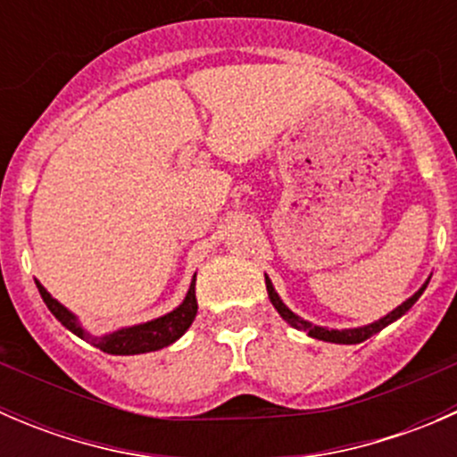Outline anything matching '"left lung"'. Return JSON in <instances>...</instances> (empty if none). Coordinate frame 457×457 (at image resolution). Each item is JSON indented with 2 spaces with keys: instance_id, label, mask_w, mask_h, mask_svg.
Masks as SVG:
<instances>
[{
  "instance_id": "obj_1",
  "label": "left lung",
  "mask_w": 457,
  "mask_h": 457,
  "mask_svg": "<svg viewBox=\"0 0 457 457\" xmlns=\"http://www.w3.org/2000/svg\"><path fill=\"white\" fill-rule=\"evenodd\" d=\"M265 283H267V294H270L271 305L276 307V312H278V314L283 316L285 320L289 322V325L296 327V329H301V331H307V334H310L312 338L327 340V343H340V345H358V343H362V340H367V338H370V336L378 334V331L385 329L386 325H391V322H394V320H398L400 316L407 314V312L411 310L413 303H416L418 298L422 296V292H425L427 285H428V283L422 285V287L418 289V292L413 294V296L409 298V301H404L403 305L395 307V310L391 312V314H386L385 318H380V320L371 322V325H367V327H358V329H343V331H338V329H325V327H316V325H312V322H307V320H303V318H298L296 314H294V312H289L287 307L283 305V301H280V298H278V294H276L274 287H271L270 278H265Z\"/></svg>"
}]
</instances>
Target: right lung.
Segmentation results:
<instances>
[{"mask_svg":"<svg viewBox=\"0 0 457 457\" xmlns=\"http://www.w3.org/2000/svg\"><path fill=\"white\" fill-rule=\"evenodd\" d=\"M195 280H196V274L195 278H192L190 289H187L186 301H183L174 312L156 318V320L143 322V325L119 329L114 331V334L104 336V338H96V336L86 334V331L79 327V322H77V318L72 316L62 303L54 301V298L50 296L39 283H37V289H39L41 298H44V303L48 305V310L53 312L54 318H57L66 329H71L72 334L87 340V343L95 345V347L101 349V352L112 353V356H135V353H147V352H156V349L168 347V345H172L174 340H179L183 334H186L187 327H190L192 320H195L196 310H199V305H196V294H195Z\"/></svg>","mask_w":457,"mask_h":457,"instance_id":"right-lung-1","label":"right lung"}]
</instances>
